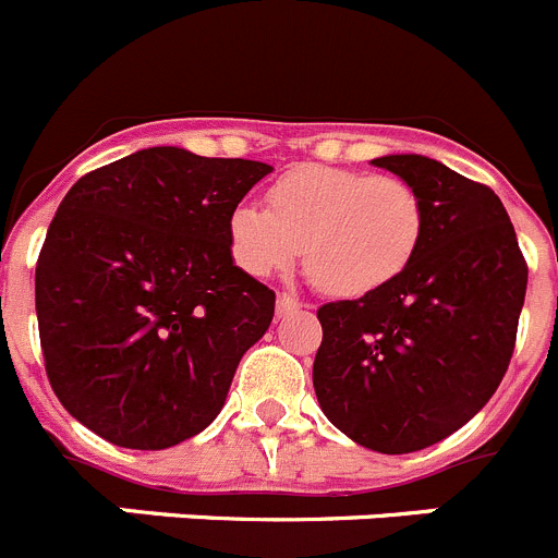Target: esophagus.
<instances>
[{
    "instance_id": "34e87169",
    "label": "esophagus",
    "mask_w": 558,
    "mask_h": 558,
    "mask_svg": "<svg viewBox=\"0 0 558 558\" xmlns=\"http://www.w3.org/2000/svg\"><path fill=\"white\" fill-rule=\"evenodd\" d=\"M301 301L295 299V295H288V293H279V299H276V315L282 318V315H290L295 313V310H301Z\"/></svg>"
}]
</instances>
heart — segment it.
Segmentation results:
<instances>
[{"label":"heart","instance_id":"obj_1","mask_svg":"<svg viewBox=\"0 0 558 558\" xmlns=\"http://www.w3.org/2000/svg\"><path fill=\"white\" fill-rule=\"evenodd\" d=\"M423 223L421 196L403 179L306 162L270 185L268 213L238 204L227 232L248 276L293 268L304 245L306 276L326 293L356 299L407 270Z\"/></svg>","mask_w":558,"mask_h":558}]
</instances>
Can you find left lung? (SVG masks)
Listing matches in <instances>:
<instances>
[{
    "label": "left lung",
    "instance_id": "1",
    "mask_svg": "<svg viewBox=\"0 0 558 558\" xmlns=\"http://www.w3.org/2000/svg\"><path fill=\"white\" fill-rule=\"evenodd\" d=\"M415 187L426 223L398 279L318 310L313 385L356 446L412 453L482 412L518 337L529 268L489 187L423 155L371 160Z\"/></svg>",
    "mask_w": 558,
    "mask_h": 558
}]
</instances>
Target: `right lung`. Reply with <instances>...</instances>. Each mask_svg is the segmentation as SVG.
Masks as SVG:
<instances>
[{"instance_id": "right-lung-1", "label": "right lung", "mask_w": 558, "mask_h": 558, "mask_svg": "<svg viewBox=\"0 0 558 558\" xmlns=\"http://www.w3.org/2000/svg\"><path fill=\"white\" fill-rule=\"evenodd\" d=\"M274 168L151 146L65 193L35 268L46 376L107 442L160 451L216 421L276 295L240 270L227 223Z\"/></svg>"}]
</instances>
